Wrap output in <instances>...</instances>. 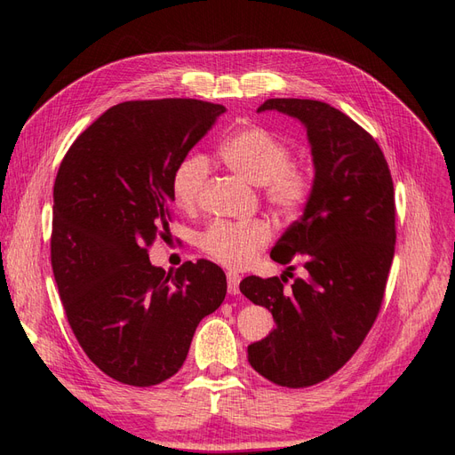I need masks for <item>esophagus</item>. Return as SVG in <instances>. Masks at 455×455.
I'll return each instance as SVG.
<instances>
[{
	"mask_svg": "<svg viewBox=\"0 0 455 455\" xmlns=\"http://www.w3.org/2000/svg\"><path fill=\"white\" fill-rule=\"evenodd\" d=\"M227 283H228V294L236 296L240 292V275L235 271L227 273Z\"/></svg>",
	"mask_w": 455,
	"mask_h": 455,
	"instance_id": "1",
	"label": "esophagus"
}]
</instances>
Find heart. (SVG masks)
<instances>
[{
	"instance_id": "1",
	"label": "heart",
	"mask_w": 455,
	"mask_h": 455,
	"mask_svg": "<svg viewBox=\"0 0 455 455\" xmlns=\"http://www.w3.org/2000/svg\"><path fill=\"white\" fill-rule=\"evenodd\" d=\"M219 154L238 177L261 186L263 200L278 215L296 219L307 207L315 190V169L306 161H294L290 144L267 126L238 128L220 144ZM207 177L209 161L204 156L186 157L172 174V197L177 205L194 209ZM271 236L273 227L265 219L215 223L200 236V248L217 263L240 269L269 243Z\"/></svg>"
}]
</instances>
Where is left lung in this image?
<instances>
[{
    "instance_id": "8db88e82",
    "label": "left lung",
    "mask_w": 455,
    "mask_h": 455,
    "mask_svg": "<svg viewBox=\"0 0 455 455\" xmlns=\"http://www.w3.org/2000/svg\"><path fill=\"white\" fill-rule=\"evenodd\" d=\"M267 109L306 124L315 190L271 250L281 265L299 259L307 276L290 290L284 276L240 283L276 324L248 346V361L278 387L307 388L347 363L379 315L395 243L394 184L375 138L329 103L275 98L258 111Z\"/></svg>"
}]
</instances>
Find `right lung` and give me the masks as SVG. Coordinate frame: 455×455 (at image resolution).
<instances>
[{
  "label": "right lung",
  "mask_w": 455,
  "mask_h": 455,
  "mask_svg": "<svg viewBox=\"0 0 455 455\" xmlns=\"http://www.w3.org/2000/svg\"><path fill=\"white\" fill-rule=\"evenodd\" d=\"M227 109L200 100L123 101L65 154L53 184L52 267L92 363L131 387L179 372L200 321L227 296L219 265L174 273L148 248L172 219V174Z\"/></svg>",
  "instance_id": "1"
}]
</instances>
